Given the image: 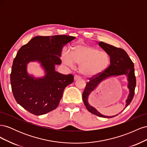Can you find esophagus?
<instances>
[{
	"mask_svg": "<svg viewBox=\"0 0 147 147\" xmlns=\"http://www.w3.org/2000/svg\"><path fill=\"white\" fill-rule=\"evenodd\" d=\"M79 79H80V77L79 76H78V75H75V76L74 77V81L78 80Z\"/></svg>",
	"mask_w": 147,
	"mask_h": 147,
	"instance_id": "esophagus-1",
	"label": "esophagus"
}]
</instances>
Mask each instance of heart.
Segmentation results:
<instances>
[{"instance_id": "1", "label": "heart", "mask_w": 147, "mask_h": 147, "mask_svg": "<svg viewBox=\"0 0 147 147\" xmlns=\"http://www.w3.org/2000/svg\"><path fill=\"white\" fill-rule=\"evenodd\" d=\"M65 65L73 67L74 64H79V72L84 77H97L109 67L111 57L108 52L85 43L75 45L70 53L64 52L61 57Z\"/></svg>"}]
</instances>
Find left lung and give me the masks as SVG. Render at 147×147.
Masks as SVG:
<instances>
[{"instance_id":"8db88e82","label":"left lung","mask_w":147,"mask_h":147,"mask_svg":"<svg viewBox=\"0 0 147 147\" xmlns=\"http://www.w3.org/2000/svg\"><path fill=\"white\" fill-rule=\"evenodd\" d=\"M99 45L104 51L109 53L111 57V63L109 67L103 73L94 78H90V82L87 83L86 87L84 88L82 98L84 105L90 112L102 118H113L118 114L114 116H107V115H102L95 107L91 106L89 103V96L92 91L96 90L100 83L105 80L125 75L127 78V88L129 89V94L126 100L125 108H126L130 104L134 95L136 85L134 65L127 53L123 49L117 48L102 42L99 43Z\"/></svg>"}]
</instances>
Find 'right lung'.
Listing matches in <instances>:
<instances>
[{"label": "right lung", "instance_id": "right-lung-1", "mask_svg": "<svg viewBox=\"0 0 147 147\" xmlns=\"http://www.w3.org/2000/svg\"><path fill=\"white\" fill-rule=\"evenodd\" d=\"M75 38L68 35L36 36L22 46L13 60L10 82L17 103L35 115L46 114L58 106L66 86L74 82L72 75L55 70L61 64L63 47ZM37 61L44 75L35 78L27 72V65Z\"/></svg>", "mask_w": 147, "mask_h": 147}]
</instances>
